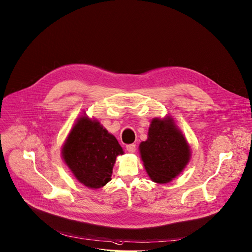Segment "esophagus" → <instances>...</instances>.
<instances>
[{
    "instance_id": "obj_1",
    "label": "esophagus",
    "mask_w": 252,
    "mask_h": 252,
    "mask_svg": "<svg viewBox=\"0 0 252 252\" xmlns=\"http://www.w3.org/2000/svg\"><path fill=\"white\" fill-rule=\"evenodd\" d=\"M126 150H127V152H129V153H135V151H136V145L134 144V143H132V144H127L126 145Z\"/></svg>"
}]
</instances>
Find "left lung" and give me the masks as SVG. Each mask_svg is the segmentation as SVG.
I'll list each match as a JSON object with an SVG mask.
<instances>
[{
    "label": "left lung",
    "instance_id": "obj_1",
    "mask_svg": "<svg viewBox=\"0 0 252 252\" xmlns=\"http://www.w3.org/2000/svg\"><path fill=\"white\" fill-rule=\"evenodd\" d=\"M144 168L157 183H168L178 176L190 158L189 145L171 118L154 119L149 138L139 145Z\"/></svg>",
    "mask_w": 252,
    "mask_h": 252
}]
</instances>
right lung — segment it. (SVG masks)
<instances>
[{
  "instance_id": "add662e5",
  "label": "right lung",
  "mask_w": 252,
  "mask_h": 252,
  "mask_svg": "<svg viewBox=\"0 0 252 252\" xmlns=\"http://www.w3.org/2000/svg\"><path fill=\"white\" fill-rule=\"evenodd\" d=\"M62 154L75 178L97 189L111 181L116 158L123 155V150L98 122L81 117L69 133Z\"/></svg>"
}]
</instances>
